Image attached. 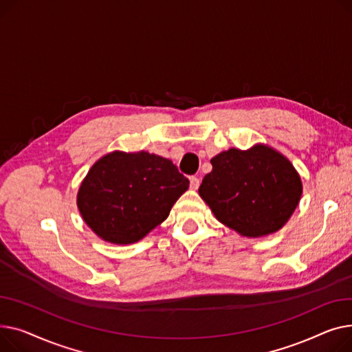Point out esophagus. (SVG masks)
<instances>
[{
  "mask_svg": "<svg viewBox=\"0 0 352 352\" xmlns=\"http://www.w3.org/2000/svg\"><path fill=\"white\" fill-rule=\"evenodd\" d=\"M199 186H200V180H199V177L192 176V177H190V189L197 190V189H199Z\"/></svg>",
  "mask_w": 352,
  "mask_h": 352,
  "instance_id": "34e87169",
  "label": "esophagus"
}]
</instances>
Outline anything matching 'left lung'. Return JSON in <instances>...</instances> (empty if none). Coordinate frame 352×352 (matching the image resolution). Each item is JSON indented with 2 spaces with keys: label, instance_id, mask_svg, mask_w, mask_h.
I'll use <instances>...</instances> for the list:
<instances>
[{
  "label": "left lung",
  "instance_id": "8db88e82",
  "mask_svg": "<svg viewBox=\"0 0 352 352\" xmlns=\"http://www.w3.org/2000/svg\"><path fill=\"white\" fill-rule=\"evenodd\" d=\"M200 197L216 219L245 237L276 233L294 213L302 193L292 162L265 144L229 149L212 160Z\"/></svg>",
  "mask_w": 352,
  "mask_h": 352
}]
</instances>
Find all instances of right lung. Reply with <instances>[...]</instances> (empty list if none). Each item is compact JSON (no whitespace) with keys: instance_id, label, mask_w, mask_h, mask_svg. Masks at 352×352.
<instances>
[{"instance_id":"obj_1","label":"right lung","mask_w":352,"mask_h":352,"mask_svg":"<svg viewBox=\"0 0 352 352\" xmlns=\"http://www.w3.org/2000/svg\"><path fill=\"white\" fill-rule=\"evenodd\" d=\"M188 189L189 179L172 160L144 151H115L89 169L76 204L82 219L102 240L131 244L166 220Z\"/></svg>"}]
</instances>
